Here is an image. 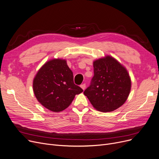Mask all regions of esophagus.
Instances as JSON below:
<instances>
[{
    "label": "esophagus",
    "mask_w": 159,
    "mask_h": 159,
    "mask_svg": "<svg viewBox=\"0 0 159 159\" xmlns=\"http://www.w3.org/2000/svg\"><path fill=\"white\" fill-rule=\"evenodd\" d=\"M80 87H81V88L82 89L84 90L85 89V87H86V85H85V84H81V85H80Z\"/></svg>",
    "instance_id": "1"
}]
</instances>
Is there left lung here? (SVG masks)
I'll use <instances>...</instances> for the list:
<instances>
[{
    "label": "left lung",
    "mask_w": 159,
    "mask_h": 159,
    "mask_svg": "<svg viewBox=\"0 0 159 159\" xmlns=\"http://www.w3.org/2000/svg\"><path fill=\"white\" fill-rule=\"evenodd\" d=\"M94 76L84 94L95 109L112 111L127 99L131 80L126 69L110 55L93 62Z\"/></svg>",
    "instance_id": "1"
}]
</instances>
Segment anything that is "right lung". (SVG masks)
<instances>
[{"instance_id": "1", "label": "right lung", "mask_w": 159, "mask_h": 159, "mask_svg": "<svg viewBox=\"0 0 159 159\" xmlns=\"http://www.w3.org/2000/svg\"><path fill=\"white\" fill-rule=\"evenodd\" d=\"M33 86L38 101L54 112L67 108L75 94L83 92L80 87L74 84L73 72L66 61L61 59L46 62L36 74Z\"/></svg>"}]
</instances>
